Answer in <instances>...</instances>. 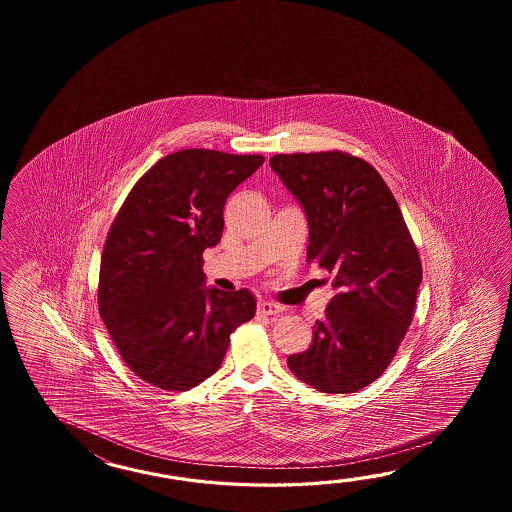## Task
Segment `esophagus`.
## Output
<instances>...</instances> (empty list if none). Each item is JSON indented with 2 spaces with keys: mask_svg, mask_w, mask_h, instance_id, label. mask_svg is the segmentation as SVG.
I'll use <instances>...</instances> for the list:
<instances>
[{
  "mask_svg": "<svg viewBox=\"0 0 512 512\" xmlns=\"http://www.w3.org/2000/svg\"><path fill=\"white\" fill-rule=\"evenodd\" d=\"M258 311L263 315H280L283 311L282 305L274 304V302H260Z\"/></svg>",
  "mask_w": 512,
  "mask_h": 512,
  "instance_id": "1",
  "label": "esophagus"
}]
</instances>
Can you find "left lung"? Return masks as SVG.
Instances as JSON below:
<instances>
[{"instance_id":"1","label":"left lung","mask_w":512,"mask_h":512,"mask_svg":"<svg viewBox=\"0 0 512 512\" xmlns=\"http://www.w3.org/2000/svg\"><path fill=\"white\" fill-rule=\"evenodd\" d=\"M271 168L309 221L307 263L333 274L313 342L287 364L322 393H355L390 366L414 320L421 258L392 190L368 161L340 150L278 153Z\"/></svg>"}]
</instances>
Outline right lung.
Here are the masks:
<instances>
[{
    "label": "right lung",
    "instance_id": "right-lung-1",
    "mask_svg": "<svg viewBox=\"0 0 512 512\" xmlns=\"http://www.w3.org/2000/svg\"><path fill=\"white\" fill-rule=\"evenodd\" d=\"M263 155L188 148L159 159L133 185L109 227L98 311L119 355L142 381L186 392L221 366L236 327L256 315L247 289L203 287V252L223 232V207Z\"/></svg>",
    "mask_w": 512,
    "mask_h": 512
}]
</instances>
